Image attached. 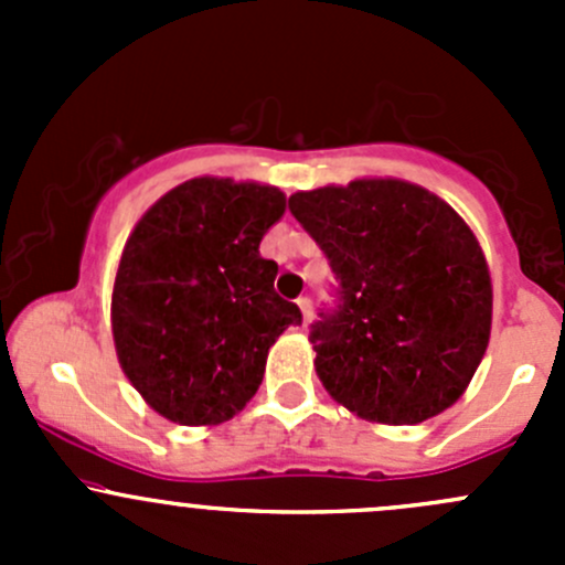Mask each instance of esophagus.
<instances>
[{"mask_svg": "<svg viewBox=\"0 0 565 565\" xmlns=\"http://www.w3.org/2000/svg\"><path fill=\"white\" fill-rule=\"evenodd\" d=\"M298 306L300 311H303V322H311V315H315V303H311V298H298Z\"/></svg>", "mask_w": 565, "mask_h": 565, "instance_id": "obj_1", "label": "esophagus"}]
</instances>
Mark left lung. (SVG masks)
<instances>
[{
  "label": "left lung",
  "instance_id": "obj_1",
  "mask_svg": "<svg viewBox=\"0 0 565 565\" xmlns=\"http://www.w3.org/2000/svg\"><path fill=\"white\" fill-rule=\"evenodd\" d=\"M289 213L335 278L309 333L330 396L393 426L451 407L492 328L489 267L465 221L402 180L300 191Z\"/></svg>",
  "mask_w": 565,
  "mask_h": 565
}]
</instances>
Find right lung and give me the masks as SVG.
<instances>
[{"label": "right lung", "mask_w": 565, "mask_h": 565, "mask_svg": "<svg viewBox=\"0 0 565 565\" xmlns=\"http://www.w3.org/2000/svg\"><path fill=\"white\" fill-rule=\"evenodd\" d=\"M278 188L196 177L158 199L119 259L111 330L134 388L182 426L230 420L262 383L267 350L303 322L259 254L284 215Z\"/></svg>", "instance_id": "right-lung-1"}]
</instances>
